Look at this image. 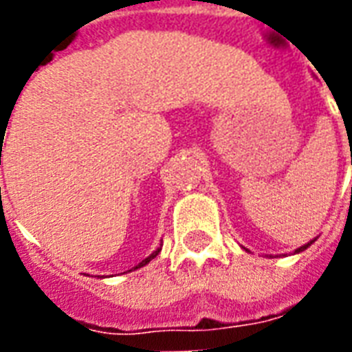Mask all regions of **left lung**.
Returning a JSON list of instances; mask_svg holds the SVG:
<instances>
[{
	"mask_svg": "<svg viewBox=\"0 0 352 352\" xmlns=\"http://www.w3.org/2000/svg\"><path fill=\"white\" fill-rule=\"evenodd\" d=\"M314 242H315V239H314V241L306 242V244H304V246H300V248H296V250H295V254H300V252H304V250H306V248H309V246H311V244H314ZM270 257H272V256H270Z\"/></svg>",
	"mask_w": 352,
	"mask_h": 352,
	"instance_id": "8db88e82",
	"label": "left lung"
}]
</instances>
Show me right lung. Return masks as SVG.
Returning a JSON list of instances; mask_svg holds the SVG:
<instances>
[{
    "instance_id": "right-lung-1",
    "label": "right lung",
    "mask_w": 352,
    "mask_h": 352,
    "mask_svg": "<svg viewBox=\"0 0 352 352\" xmlns=\"http://www.w3.org/2000/svg\"><path fill=\"white\" fill-rule=\"evenodd\" d=\"M160 250H162V246H158V248H156L155 252H153V254H151L149 257H145V259H143L142 263H138L136 267H134V269H132V270H138V269H142V267H145V265H147V263H149V261H153V259H155V257L158 256V254H160ZM129 272H130V270H129Z\"/></svg>"
}]
</instances>
